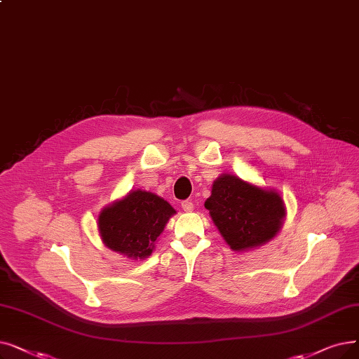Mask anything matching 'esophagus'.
Returning a JSON list of instances; mask_svg holds the SVG:
<instances>
[{"label": "esophagus", "mask_w": 359, "mask_h": 359, "mask_svg": "<svg viewBox=\"0 0 359 359\" xmlns=\"http://www.w3.org/2000/svg\"><path fill=\"white\" fill-rule=\"evenodd\" d=\"M182 210H183L184 212H191V211H194V204H192V201H183V202H182Z\"/></svg>", "instance_id": "esophagus-1"}]
</instances>
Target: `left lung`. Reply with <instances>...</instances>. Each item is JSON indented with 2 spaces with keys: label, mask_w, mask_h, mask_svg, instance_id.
Wrapping results in <instances>:
<instances>
[{
  "label": "left lung",
  "mask_w": 359,
  "mask_h": 359,
  "mask_svg": "<svg viewBox=\"0 0 359 359\" xmlns=\"http://www.w3.org/2000/svg\"><path fill=\"white\" fill-rule=\"evenodd\" d=\"M204 205L235 252L269 243L286 218L285 201L276 189L261 188L231 173H223L214 180L211 196Z\"/></svg>",
  "instance_id": "1"
}]
</instances>
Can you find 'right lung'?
Returning <instances> with one entry per match:
<instances>
[{
	"label": "right lung",
	"instance_id": "right-lung-1",
	"mask_svg": "<svg viewBox=\"0 0 359 359\" xmlns=\"http://www.w3.org/2000/svg\"><path fill=\"white\" fill-rule=\"evenodd\" d=\"M176 210L148 191L136 189L101 210L98 231L102 243L128 259L148 258Z\"/></svg>",
	"mask_w": 359,
	"mask_h": 359
}]
</instances>
